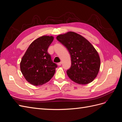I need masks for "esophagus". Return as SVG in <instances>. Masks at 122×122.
<instances>
[{
  "label": "esophagus",
  "mask_w": 122,
  "mask_h": 122,
  "mask_svg": "<svg viewBox=\"0 0 122 122\" xmlns=\"http://www.w3.org/2000/svg\"><path fill=\"white\" fill-rule=\"evenodd\" d=\"M62 64V62H58V63H57V65L58 66H61Z\"/></svg>",
  "instance_id": "34e87169"
}]
</instances>
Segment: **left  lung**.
<instances>
[{"label":"left lung","mask_w":122,"mask_h":122,"mask_svg":"<svg viewBox=\"0 0 122 122\" xmlns=\"http://www.w3.org/2000/svg\"><path fill=\"white\" fill-rule=\"evenodd\" d=\"M71 55V66L67 74L74 82L90 83L97 77L100 68V58L92 44L83 36L69 31L56 36Z\"/></svg>","instance_id":"1"}]
</instances>
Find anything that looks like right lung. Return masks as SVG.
<instances>
[{
	"instance_id": "1",
	"label": "right lung",
	"mask_w": 122,
	"mask_h": 122,
	"mask_svg": "<svg viewBox=\"0 0 122 122\" xmlns=\"http://www.w3.org/2000/svg\"><path fill=\"white\" fill-rule=\"evenodd\" d=\"M52 36H43L29 46L20 62V70L25 79L35 86L48 82L52 78L57 68L47 50L52 42Z\"/></svg>"
}]
</instances>
